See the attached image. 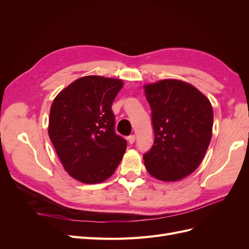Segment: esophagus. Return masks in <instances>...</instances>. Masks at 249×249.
<instances>
[{
  "mask_svg": "<svg viewBox=\"0 0 249 249\" xmlns=\"http://www.w3.org/2000/svg\"><path fill=\"white\" fill-rule=\"evenodd\" d=\"M135 139H136V136H135V135H130V136L127 137V141H129V143H131V144H133L135 142Z\"/></svg>",
  "mask_w": 249,
  "mask_h": 249,
  "instance_id": "34e87169",
  "label": "esophagus"
}]
</instances>
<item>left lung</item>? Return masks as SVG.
I'll return each instance as SVG.
<instances>
[{
    "label": "left lung",
    "mask_w": 249,
    "mask_h": 249,
    "mask_svg": "<svg viewBox=\"0 0 249 249\" xmlns=\"http://www.w3.org/2000/svg\"><path fill=\"white\" fill-rule=\"evenodd\" d=\"M152 109L154 143L143 155L150 176L175 182L201 163L212 138L213 108L198 89L179 80L144 86Z\"/></svg>",
    "instance_id": "obj_1"
}]
</instances>
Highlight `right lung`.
Segmentation results:
<instances>
[{"label": "right lung", "mask_w": 249, "mask_h": 249, "mask_svg": "<svg viewBox=\"0 0 249 249\" xmlns=\"http://www.w3.org/2000/svg\"><path fill=\"white\" fill-rule=\"evenodd\" d=\"M123 85L118 79L83 77L52 104L50 139L65 170L82 183L104 182L123 159L126 141L115 133L111 107Z\"/></svg>", "instance_id": "obj_1"}]
</instances>
